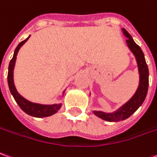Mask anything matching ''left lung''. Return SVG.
<instances>
[{
	"mask_svg": "<svg viewBox=\"0 0 157 157\" xmlns=\"http://www.w3.org/2000/svg\"><path fill=\"white\" fill-rule=\"evenodd\" d=\"M121 30L125 36L128 38V40H126L127 45L130 49V51L132 52V54L134 55L137 61L139 74H140V84L133 96L116 111L111 113L103 112L100 110L93 111L95 116L107 121H120L126 120L127 118L131 117L144 101L147 95L148 86H149V70H148L147 63L145 62L143 51L141 50L140 46H138L134 42L131 35L126 29H121Z\"/></svg>",
	"mask_w": 157,
	"mask_h": 157,
	"instance_id": "1",
	"label": "left lung"
}]
</instances>
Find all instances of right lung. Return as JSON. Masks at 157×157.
<instances>
[{
    "label": "right lung",
    "instance_id": "obj_1",
    "mask_svg": "<svg viewBox=\"0 0 157 157\" xmlns=\"http://www.w3.org/2000/svg\"><path fill=\"white\" fill-rule=\"evenodd\" d=\"M26 38L25 40L21 41L19 44L17 45V47L15 49L13 53V57L11 59L8 66V74H7V82H8V86H9L10 92L12 95L13 96L15 101L17 102V104L19 105V107L21 108L23 111H25L26 114H28L29 116L34 117H47L52 116L53 114L58 112V110L61 108L62 104H54V105H41V104H37V103H33L29 100H27L26 98L22 97L20 94H18V92L15 87L13 82V70L15 66V62L17 59V52L18 50L20 49L23 45L28 40L29 38ZM64 93V92H63Z\"/></svg>",
    "mask_w": 157,
    "mask_h": 157
}]
</instances>
